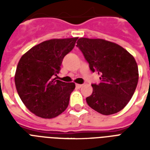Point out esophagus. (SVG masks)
<instances>
[{
  "label": "esophagus",
  "instance_id": "esophagus-1",
  "mask_svg": "<svg viewBox=\"0 0 150 150\" xmlns=\"http://www.w3.org/2000/svg\"><path fill=\"white\" fill-rule=\"evenodd\" d=\"M82 86V85H81V84H76V88H77V89H80V88H81V87Z\"/></svg>",
  "mask_w": 150,
  "mask_h": 150
}]
</instances>
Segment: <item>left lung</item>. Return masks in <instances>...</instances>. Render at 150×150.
Listing matches in <instances>:
<instances>
[{
  "label": "left lung",
  "mask_w": 150,
  "mask_h": 150,
  "mask_svg": "<svg viewBox=\"0 0 150 150\" xmlns=\"http://www.w3.org/2000/svg\"><path fill=\"white\" fill-rule=\"evenodd\" d=\"M78 47L93 72L100 75L99 84H92L93 93L86 102L103 115L116 114L128 104L139 80L134 57L117 43L102 39L80 38Z\"/></svg>",
  "instance_id": "8db88e82"
}]
</instances>
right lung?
I'll return each instance as SVG.
<instances>
[{
  "label": "right lung",
  "instance_id": "1",
  "mask_svg": "<svg viewBox=\"0 0 150 150\" xmlns=\"http://www.w3.org/2000/svg\"><path fill=\"white\" fill-rule=\"evenodd\" d=\"M78 37L44 41L22 55L15 75L16 89L25 106L42 118H54L68 107L74 82L53 79Z\"/></svg>",
  "mask_w": 150,
  "mask_h": 150
}]
</instances>
